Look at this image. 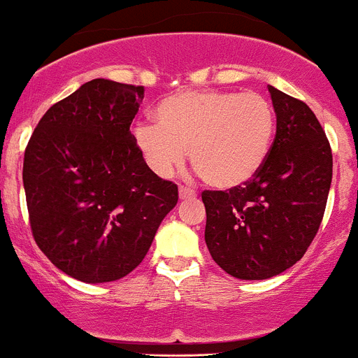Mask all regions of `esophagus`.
<instances>
[{
  "label": "esophagus",
  "mask_w": 358,
  "mask_h": 358,
  "mask_svg": "<svg viewBox=\"0 0 358 358\" xmlns=\"http://www.w3.org/2000/svg\"><path fill=\"white\" fill-rule=\"evenodd\" d=\"M179 196L182 198H194L196 196V191L193 187H187V186H179Z\"/></svg>",
  "instance_id": "esophagus-1"
}]
</instances>
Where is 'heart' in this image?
Wrapping results in <instances>:
<instances>
[{
  "label": "heart",
  "mask_w": 358,
  "mask_h": 358,
  "mask_svg": "<svg viewBox=\"0 0 358 358\" xmlns=\"http://www.w3.org/2000/svg\"><path fill=\"white\" fill-rule=\"evenodd\" d=\"M157 125L139 123L136 143L151 171L171 176L184 160L215 189H235L259 174L275 137V109L254 92L187 90L162 99Z\"/></svg>",
  "instance_id": "obj_1"
}]
</instances>
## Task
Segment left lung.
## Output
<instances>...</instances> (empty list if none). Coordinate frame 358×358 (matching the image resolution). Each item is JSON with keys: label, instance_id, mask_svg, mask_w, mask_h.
<instances>
[{"label": "left lung", "instance_id": "left-lung-1", "mask_svg": "<svg viewBox=\"0 0 358 358\" xmlns=\"http://www.w3.org/2000/svg\"><path fill=\"white\" fill-rule=\"evenodd\" d=\"M277 134L259 174L235 189L201 193L212 259L231 277L264 280L296 264L313 242L332 180V151L315 113L268 87Z\"/></svg>", "mask_w": 358, "mask_h": 358}]
</instances>
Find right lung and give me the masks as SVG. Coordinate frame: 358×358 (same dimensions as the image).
Segmentation results:
<instances>
[{
    "mask_svg": "<svg viewBox=\"0 0 358 358\" xmlns=\"http://www.w3.org/2000/svg\"><path fill=\"white\" fill-rule=\"evenodd\" d=\"M143 99L141 85L92 80L55 102L27 143L33 238L76 280L104 284L136 270L178 203V184L148 167L130 134Z\"/></svg>",
    "mask_w": 358,
    "mask_h": 358,
    "instance_id": "add662e5",
    "label": "right lung"
}]
</instances>
